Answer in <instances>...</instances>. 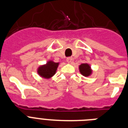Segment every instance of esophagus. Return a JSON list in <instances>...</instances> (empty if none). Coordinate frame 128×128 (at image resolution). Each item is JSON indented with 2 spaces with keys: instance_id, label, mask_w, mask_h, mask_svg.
<instances>
[{
  "instance_id": "34e87169",
  "label": "esophagus",
  "mask_w": 128,
  "mask_h": 128,
  "mask_svg": "<svg viewBox=\"0 0 128 128\" xmlns=\"http://www.w3.org/2000/svg\"><path fill=\"white\" fill-rule=\"evenodd\" d=\"M72 61V57H69L67 58V63H71Z\"/></svg>"
}]
</instances>
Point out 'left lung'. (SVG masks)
<instances>
[{
	"label": "left lung",
	"mask_w": 128,
	"mask_h": 128,
	"mask_svg": "<svg viewBox=\"0 0 128 128\" xmlns=\"http://www.w3.org/2000/svg\"><path fill=\"white\" fill-rule=\"evenodd\" d=\"M79 70L82 75L85 76H88L92 73V70L90 65L87 63H82L79 66Z\"/></svg>",
	"instance_id": "1"
}]
</instances>
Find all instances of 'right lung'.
<instances>
[{
	"label": "right lung",
	"instance_id": "obj_1",
	"mask_svg": "<svg viewBox=\"0 0 128 128\" xmlns=\"http://www.w3.org/2000/svg\"><path fill=\"white\" fill-rule=\"evenodd\" d=\"M59 63L49 61L46 65H42L38 69V73L44 78H50L56 74Z\"/></svg>",
	"mask_w": 128,
	"mask_h": 128
}]
</instances>
